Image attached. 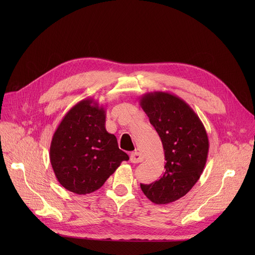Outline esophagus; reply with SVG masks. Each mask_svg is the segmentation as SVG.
<instances>
[{
    "mask_svg": "<svg viewBox=\"0 0 255 255\" xmlns=\"http://www.w3.org/2000/svg\"><path fill=\"white\" fill-rule=\"evenodd\" d=\"M130 161L132 163H139V162H142L143 161V156L142 154L139 152V151H135V152H132L130 154Z\"/></svg>",
    "mask_w": 255,
    "mask_h": 255,
    "instance_id": "esophagus-1",
    "label": "esophagus"
}]
</instances>
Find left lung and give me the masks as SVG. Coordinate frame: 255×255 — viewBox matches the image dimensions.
<instances>
[{"mask_svg": "<svg viewBox=\"0 0 255 255\" xmlns=\"http://www.w3.org/2000/svg\"><path fill=\"white\" fill-rule=\"evenodd\" d=\"M139 102L161 139L165 158L160 178L140 188L152 203L169 204L187 195L199 180L208 157V135L193 109L175 95L147 93Z\"/></svg>", "mask_w": 255, "mask_h": 255, "instance_id": "left-lung-1", "label": "left lung"}]
</instances>
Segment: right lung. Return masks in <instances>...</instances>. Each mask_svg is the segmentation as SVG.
I'll list each match as a JSON object with an SVG mask.
<instances>
[{
    "label": "right lung",
    "mask_w": 255,
    "mask_h": 255,
    "mask_svg": "<svg viewBox=\"0 0 255 255\" xmlns=\"http://www.w3.org/2000/svg\"><path fill=\"white\" fill-rule=\"evenodd\" d=\"M105 123L104 107L85 99L70 109L55 130L49 157L57 180L67 191L86 195L99 190L129 159Z\"/></svg>",
    "instance_id": "1"
}]
</instances>
